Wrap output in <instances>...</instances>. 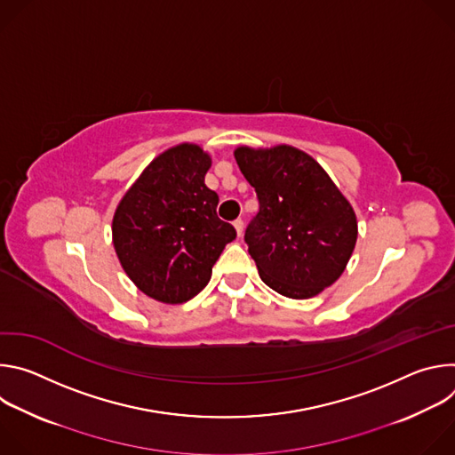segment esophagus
<instances>
[{"mask_svg": "<svg viewBox=\"0 0 455 455\" xmlns=\"http://www.w3.org/2000/svg\"><path fill=\"white\" fill-rule=\"evenodd\" d=\"M234 228H235V232H237V237H241V235H243V228H244L243 221H241V220H235V221H234Z\"/></svg>", "mask_w": 455, "mask_h": 455, "instance_id": "obj_1", "label": "esophagus"}]
</instances>
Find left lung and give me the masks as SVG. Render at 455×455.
Listing matches in <instances>:
<instances>
[{"label":"left lung","instance_id":"left-lung-1","mask_svg":"<svg viewBox=\"0 0 455 455\" xmlns=\"http://www.w3.org/2000/svg\"><path fill=\"white\" fill-rule=\"evenodd\" d=\"M234 156L259 198L244 241L263 283L290 299L331 286L349 263L358 221L330 174L286 144L239 146Z\"/></svg>","mask_w":455,"mask_h":455}]
</instances>
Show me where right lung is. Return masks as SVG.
<instances>
[{"mask_svg": "<svg viewBox=\"0 0 455 455\" xmlns=\"http://www.w3.org/2000/svg\"><path fill=\"white\" fill-rule=\"evenodd\" d=\"M212 158L198 144L160 153L118 202L111 234L118 261L148 297L181 304L198 295L235 239L218 218V194L205 185Z\"/></svg>", "mask_w": 455, "mask_h": 455, "instance_id": "1", "label": "right lung"}]
</instances>
